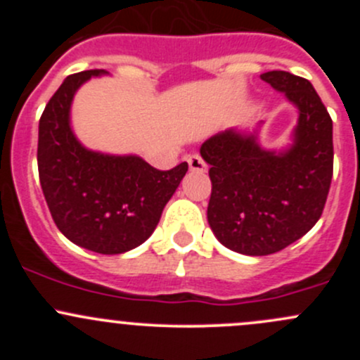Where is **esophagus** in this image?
<instances>
[{
	"instance_id": "esophagus-1",
	"label": "esophagus",
	"mask_w": 360,
	"mask_h": 360,
	"mask_svg": "<svg viewBox=\"0 0 360 360\" xmlns=\"http://www.w3.org/2000/svg\"><path fill=\"white\" fill-rule=\"evenodd\" d=\"M188 165H190L191 172H205L207 170V163L203 162L200 155H190L188 157Z\"/></svg>"
}]
</instances>
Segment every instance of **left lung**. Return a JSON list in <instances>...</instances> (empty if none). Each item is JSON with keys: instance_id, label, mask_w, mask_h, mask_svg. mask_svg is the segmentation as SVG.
<instances>
[{"instance_id": "8db88e82", "label": "left lung", "mask_w": 360, "mask_h": 360, "mask_svg": "<svg viewBox=\"0 0 360 360\" xmlns=\"http://www.w3.org/2000/svg\"><path fill=\"white\" fill-rule=\"evenodd\" d=\"M261 79L297 108L292 144L263 150L256 134L235 129L202 144L212 183L207 219L224 248L248 256L278 252L322 216L333 179V120L311 83L288 71Z\"/></svg>"}]
</instances>
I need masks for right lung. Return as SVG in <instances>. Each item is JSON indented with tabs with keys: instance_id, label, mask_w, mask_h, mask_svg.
I'll return each instance as SVG.
<instances>
[{
	"instance_id": "add662e5",
	"label": "right lung",
	"mask_w": 360,
	"mask_h": 360,
	"mask_svg": "<svg viewBox=\"0 0 360 360\" xmlns=\"http://www.w3.org/2000/svg\"><path fill=\"white\" fill-rule=\"evenodd\" d=\"M103 69L68 76L39 118L38 172L57 228L72 244L99 254H122L150 238L163 207L188 170L183 162L158 170L136 155L86 150L69 123L72 97Z\"/></svg>"
}]
</instances>
